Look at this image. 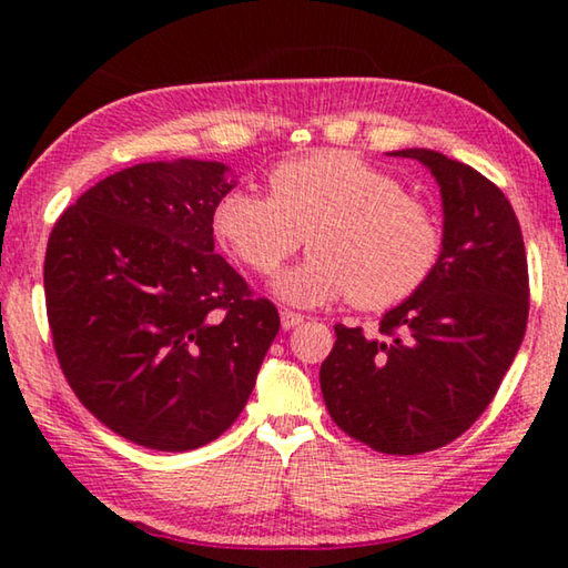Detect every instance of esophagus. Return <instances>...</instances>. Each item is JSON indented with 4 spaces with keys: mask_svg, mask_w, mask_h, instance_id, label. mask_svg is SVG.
Here are the masks:
<instances>
[{
    "mask_svg": "<svg viewBox=\"0 0 568 568\" xmlns=\"http://www.w3.org/2000/svg\"><path fill=\"white\" fill-rule=\"evenodd\" d=\"M303 323V315L301 313H295V311H281V325L285 331H291V328H295V325H301Z\"/></svg>",
    "mask_w": 568,
    "mask_h": 568,
    "instance_id": "34e87169",
    "label": "esophagus"
}]
</instances>
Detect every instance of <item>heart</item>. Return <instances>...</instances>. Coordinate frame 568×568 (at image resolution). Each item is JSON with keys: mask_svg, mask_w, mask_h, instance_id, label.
Here are the masks:
<instances>
[{"mask_svg": "<svg viewBox=\"0 0 568 568\" xmlns=\"http://www.w3.org/2000/svg\"><path fill=\"white\" fill-rule=\"evenodd\" d=\"M271 197L230 190L215 203L213 233L257 275L281 271L307 235L311 257L273 281L291 305L353 297L386 311L420 291L438 263L436 215L400 182L345 150L287 160L267 175Z\"/></svg>", "mask_w": 568, "mask_h": 568, "instance_id": "b5f03b06", "label": "heart"}]
</instances>
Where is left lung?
Wrapping results in <instances>:
<instances>
[{
  "instance_id": "obj_1",
  "label": "left lung",
  "mask_w": 568,
  "mask_h": 568,
  "mask_svg": "<svg viewBox=\"0 0 568 568\" xmlns=\"http://www.w3.org/2000/svg\"><path fill=\"white\" fill-rule=\"evenodd\" d=\"M388 155L418 160L438 182V263L383 315V338L335 325L321 390L345 434L413 456L450 444L494 400L526 333L528 267L521 225L491 180L436 150Z\"/></svg>"
}]
</instances>
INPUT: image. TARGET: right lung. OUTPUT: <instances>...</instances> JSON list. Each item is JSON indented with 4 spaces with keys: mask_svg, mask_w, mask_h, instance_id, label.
Here are the masks:
<instances>
[{
    "mask_svg": "<svg viewBox=\"0 0 568 568\" xmlns=\"http://www.w3.org/2000/svg\"><path fill=\"white\" fill-rule=\"evenodd\" d=\"M237 185L215 160L142 162L67 207L47 243L54 351L74 396L132 444L192 450L233 426L281 331L215 253Z\"/></svg>",
    "mask_w": 568,
    "mask_h": 568,
    "instance_id": "1",
    "label": "right lung"
}]
</instances>
